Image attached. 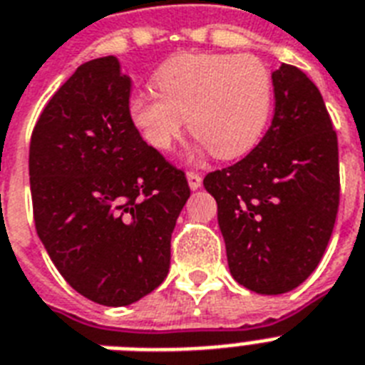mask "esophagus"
<instances>
[{"label": "esophagus", "mask_w": 365, "mask_h": 365, "mask_svg": "<svg viewBox=\"0 0 365 365\" xmlns=\"http://www.w3.org/2000/svg\"><path fill=\"white\" fill-rule=\"evenodd\" d=\"M187 183L192 191H197V189H200L202 185V176L197 173H187Z\"/></svg>", "instance_id": "34e87169"}]
</instances>
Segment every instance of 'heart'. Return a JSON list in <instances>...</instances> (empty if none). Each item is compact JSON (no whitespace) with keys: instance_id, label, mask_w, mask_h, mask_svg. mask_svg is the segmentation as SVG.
Masks as SVG:
<instances>
[{"instance_id":"obj_1","label":"heart","mask_w":365,"mask_h":365,"mask_svg":"<svg viewBox=\"0 0 365 365\" xmlns=\"http://www.w3.org/2000/svg\"><path fill=\"white\" fill-rule=\"evenodd\" d=\"M159 90L131 94V124L155 150H168L187 125L210 154L240 158L262 137L272 107V78L254 55L183 53L155 72Z\"/></svg>"}]
</instances>
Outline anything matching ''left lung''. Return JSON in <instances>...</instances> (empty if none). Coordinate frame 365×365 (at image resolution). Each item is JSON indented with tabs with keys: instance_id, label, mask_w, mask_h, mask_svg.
Wrapping results in <instances>:
<instances>
[{
	"instance_id": "left-lung-1",
	"label": "left lung",
	"mask_w": 365,
	"mask_h": 365,
	"mask_svg": "<svg viewBox=\"0 0 365 365\" xmlns=\"http://www.w3.org/2000/svg\"><path fill=\"white\" fill-rule=\"evenodd\" d=\"M271 78L267 133L247 158L204 178L217 200L230 272L262 295L292 292L310 277L339 204L338 137L319 88L292 64Z\"/></svg>"
}]
</instances>
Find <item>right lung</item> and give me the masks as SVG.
<instances>
[{"instance_id": "1", "label": "right lung", "mask_w": 365, "mask_h": 365, "mask_svg": "<svg viewBox=\"0 0 365 365\" xmlns=\"http://www.w3.org/2000/svg\"><path fill=\"white\" fill-rule=\"evenodd\" d=\"M130 88L115 55L83 63L29 146L36 234L64 280L103 306L133 304L165 280L191 195L185 174L131 124Z\"/></svg>"}]
</instances>
